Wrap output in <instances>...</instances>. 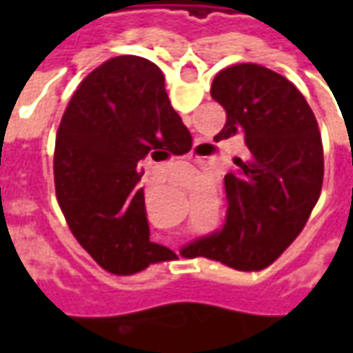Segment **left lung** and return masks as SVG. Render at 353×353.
<instances>
[{"label":"left lung","instance_id":"left-lung-1","mask_svg":"<svg viewBox=\"0 0 353 353\" xmlns=\"http://www.w3.org/2000/svg\"><path fill=\"white\" fill-rule=\"evenodd\" d=\"M210 94L228 116L214 141L243 133L250 159H237V170L225 174L224 228L188 243L183 255L259 271L291 245L319 202L324 179L319 123L296 86L261 64L220 70Z\"/></svg>","mask_w":353,"mask_h":353}]
</instances>
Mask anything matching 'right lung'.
Here are the masks:
<instances>
[{
	"mask_svg": "<svg viewBox=\"0 0 353 353\" xmlns=\"http://www.w3.org/2000/svg\"><path fill=\"white\" fill-rule=\"evenodd\" d=\"M188 137L147 59H110L78 84L57 131L54 186L72 236L105 271L133 275L174 257L149 239L137 167Z\"/></svg>",
	"mask_w": 353,
	"mask_h": 353,
	"instance_id": "right-lung-1",
	"label": "right lung"
}]
</instances>
